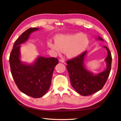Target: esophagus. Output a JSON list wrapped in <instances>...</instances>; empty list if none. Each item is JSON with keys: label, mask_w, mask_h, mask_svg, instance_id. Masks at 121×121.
I'll list each match as a JSON object with an SVG mask.
<instances>
[{"label": "esophagus", "mask_w": 121, "mask_h": 121, "mask_svg": "<svg viewBox=\"0 0 121 121\" xmlns=\"http://www.w3.org/2000/svg\"><path fill=\"white\" fill-rule=\"evenodd\" d=\"M59 61H60V62H62V63L65 62V60H63V59H60V60H59Z\"/></svg>", "instance_id": "1"}]
</instances>
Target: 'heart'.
I'll list each match as a JSON object with an SVG mask.
<instances>
[{
	"mask_svg": "<svg viewBox=\"0 0 121 121\" xmlns=\"http://www.w3.org/2000/svg\"><path fill=\"white\" fill-rule=\"evenodd\" d=\"M56 42L50 41L48 46L57 53L65 52L70 58H76L86 50L89 44L86 35L81 33L59 35L56 36Z\"/></svg>",
	"mask_w": 121,
	"mask_h": 121,
	"instance_id": "1",
	"label": "heart"
}]
</instances>
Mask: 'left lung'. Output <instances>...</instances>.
<instances>
[{"label": "left lung", "instance_id": "1", "mask_svg": "<svg viewBox=\"0 0 121 121\" xmlns=\"http://www.w3.org/2000/svg\"><path fill=\"white\" fill-rule=\"evenodd\" d=\"M97 40L104 42L101 37L98 36ZM107 51V56L105 59L106 68L103 71L94 73L86 68L84 61L87 51L80 56L67 62L71 84L78 93L83 96L92 95L101 90L105 84L109 76L112 65V55L107 47L103 46Z\"/></svg>", "mask_w": 121, "mask_h": 121}]
</instances>
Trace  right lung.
Instances as JSON below:
<instances>
[{"instance_id":"add662e5","label":"right lung","mask_w":121,"mask_h":121,"mask_svg":"<svg viewBox=\"0 0 121 121\" xmlns=\"http://www.w3.org/2000/svg\"><path fill=\"white\" fill-rule=\"evenodd\" d=\"M39 29V28L28 29L16 39L9 60L11 73L18 89L34 98L42 97L48 91L54 69L59 63L57 58L39 56L31 63L21 60V45L28 40L32 32Z\"/></svg>"}]
</instances>
